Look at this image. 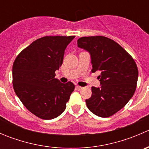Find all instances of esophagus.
Instances as JSON below:
<instances>
[{
    "instance_id": "esophagus-1",
    "label": "esophagus",
    "mask_w": 149,
    "mask_h": 149,
    "mask_svg": "<svg viewBox=\"0 0 149 149\" xmlns=\"http://www.w3.org/2000/svg\"><path fill=\"white\" fill-rule=\"evenodd\" d=\"M76 88L78 90V91H80V90L83 89L84 88H83V87H81V86H76Z\"/></svg>"
}]
</instances>
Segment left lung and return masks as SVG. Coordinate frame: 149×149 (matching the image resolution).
I'll use <instances>...</instances> for the list:
<instances>
[{
	"label": "left lung",
	"instance_id": "1",
	"mask_svg": "<svg viewBox=\"0 0 149 149\" xmlns=\"http://www.w3.org/2000/svg\"><path fill=\"white\" fill-rule=\"evenodd\" d=\"M78 47L91 55L92 73L100 70V87H91L86 100L94 115L108 118L124 107L134 94L139 70L131 55L119 44L103 36L81 37Z\"/></svg>",
	"mask_w": 149,
	"mask_h": 149
}]
</instances>
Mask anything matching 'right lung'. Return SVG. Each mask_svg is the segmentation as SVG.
Returning a JSON list of instances; mask_svg holds the SVG:
<instances>
[{
    "label": "right lung",
    "instance_id": "add662e5",
    "mask_svg": "<svg viewBox=\"0 0 149 149\" xmlns=\"http://www.w3.org/2000/svg\"><path fill=\"white\" fill-rule=\"evenodd\" d=\"M75 36H46L33 42L19 53L13 65L15 93L29 112L43 120L63 112L75 86L55 79L68 45Z\"/></svg>",
    "mask_w": 149,
    "mask_h": 149
}]
</instances>
